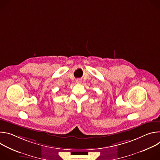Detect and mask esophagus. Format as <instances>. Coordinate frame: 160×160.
I'll list each match as a JSON object with an SVG mask.
<instances>
[{
  "label": "esophagus",
  "mask_w": 160,
  "mask_h": 160,
  "mask_svg": "<svg viewBox=\"0 0 160 160\" xmlns=\"http://www.w3.org/2000/svg\"><path fill=\"white\" fill-rule=\"evenodd\" d=\"M76 83H81V80H76Z\"/></svg>",
  "instance_id": "obj_1"
}]
</instances>
